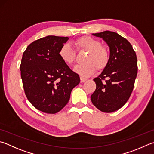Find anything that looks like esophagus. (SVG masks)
Listing matches in <instances>:
<instances>
[{"label": "esophagus", "instance_id": "obj_1", "mask_svg": "<svg viewBox=\"0 0 154 154\" xmlns=\"http://www.w3.org/2000/svg\"><path fill=\"white\" fill-rule=\"evenodd\" d=\"M80 81H81V83H83V82H85V81H87V79H85V78H83V77H81Z\"/></svg>", "mask_w": 154, "mask_h": 154}]
</instances>
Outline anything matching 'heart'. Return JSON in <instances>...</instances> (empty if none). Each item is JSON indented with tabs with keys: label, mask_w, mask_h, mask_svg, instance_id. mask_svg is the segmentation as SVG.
Masks as SVG:
<instances>
[{
	"label": "heart",
	"mask_w": 154,
	"mask_h": 154,
	"mask_svg": "<svg viewBox=\"0 0 154 154\" xmlns=\"http://www.w3.org/2000/svg\"><path fill=\"white\" fill-rule=\"evenodd\" d=\"M74 44L78 50L88 51L85 58L84 64L77 65L74 71L83 77L90 76L96 71L104 70L110 60V55L106 47L102 46L99 40L89 36H83L77 39ZM60 59L66 65H71L76 58V51L69 45L65 44L61 47L58 52Z\"/></svg>",
	"instance_id": "b5f03b06"
}]
</instances>
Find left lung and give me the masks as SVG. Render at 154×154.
Listing matches in <instances>:
<instances>
[{"label":"left lung","mask_w":154,"mask_h":154,"mask_svg":"<svg viewBox=\"0 0 154 154\" xmlns=\"http://www.w3.org/2000/svg\"><path fill=\"white\" fill-rule=\"evenodd\" d=\"M102 38L110 47V60L94 81L96 89L91 96L92 104L103 112H112L122 108L129 99L137 75L135 50L127 39L117 33H93Z\"/></svg>","instance_id":"8db88e82"}]
</instances>
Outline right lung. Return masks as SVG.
Instances as JSON below:
<instances>
[{
    "instance_id": "right-lung-1",
    "label": "right lung",
    "mask_w": 154,
    "mask_h": 154,
    "mask_svg": "<svg viewBox=\"0 0 154 154\" xmlns=\"http://www.w3.org/2000/svg\"><path fill=\"white\" fill-rule=\"evenodd\" d=\"M68 37L48 35L33 41L21 58V77L27 100L38 110L56 114L67 104L79 75L58 54Z\"/></svg>"
}]
</instances>
